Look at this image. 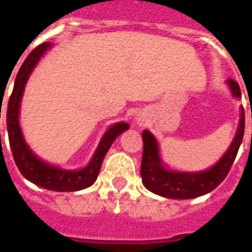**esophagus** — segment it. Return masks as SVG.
I'll return each mask as SVG.
<instances>
[{
  "mask_svg": "<svg viewBox=\"0 0 252 252\" xmlns=\"http://www.w3.org/2000/svg\"><path fill=\"white\" fill-rule=\"evenodd\" d=\"M137 122H139V124H143V122H144L143 116H139V119H137Z\"/></svg>",
  "mask_w": 252,
  "mask_h": 252,
  "instance_id": "obj_1",
  "label": "esophagus"
}]
</instances>
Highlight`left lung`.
I'll list each match as a JSON object with an SVG mask.
<instances>
[{"mask_svg":"<svg viewBox=\"0 0 252 252\" xmlns=\"http://www.w3.org/2000/svg\"><path fill=\"white\" fill-rule=\"evenodd\" d=\"M233 95L241 97L239 84L233 79L227 80ZM252 118V116H251ZM245 133V109H241V122L233 143L223 157L213 168L203 172H172L162 166L158 145L155 136L149 130L143 132L144 151L141 160V178L143 184L152 193L161 197L174 199L195 198L207 194L223 181L237 157Z\"/></svg>","mask_w":252,"mask_h":252,"instance_id":"8db88e82","label":"left lung"}]
</instances>
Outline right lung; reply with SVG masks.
Here are the masks:
<instances>
[{"instance_id":"add662e5","label":"right lung","mask_w":252,"mask_h":252,"mask_svg":"<svg viewBox=\"0 0 252 252\" xmlns=\"http://www.w3.org/2000/svg\"><path fill=\"white\" fill-rule=\"evenodd\" d=\"M50 46L51 45L46 42V43H42L32 50V53L28 55V58L25 59V62L22 63V66L17 74L14 88H13L10 99H9L6 111L9 143H10L11 153L14 157L15 164L18 166L21 174L26 180L35 184V185L41 186V188L54 190V191H76V190L86 189L96 181L97 174L100 172L101 162H103L105 153L108 152L109 147L112 145L115 139L124 130L128 129L129 126L126 123L113 124L103 136V139L96 149L95 155L92 156L90 164L80 170H64V169H59L57 166L46 164L42 160H39L25 141L18 123V115L21 99L24 95L25 84L28 82L29 76L32 74V71L34 70L38 61L47 51Z\"/></svg>"}]
</instances>
